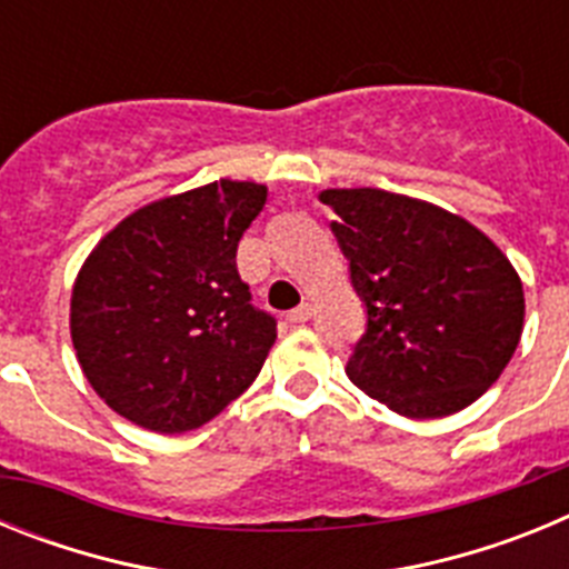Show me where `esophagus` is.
<instances>
[{"mask_svg": "<svg viewBox=\"0 0 569 569\" xmlns=\"http://www.w3.org/2000/svg\"><path fill=\"white\" fill-rule=\"evenodd\" d=\"M310 316H313V308H310L308 301H301L299 308H293V310H290V313H288V319L293 321V325H305V321H308Z\"/></svg>", "mask_w": 569, "mask_h": 569, "instance_id": "obj_1", "label": "esophagus"}]
</instances>
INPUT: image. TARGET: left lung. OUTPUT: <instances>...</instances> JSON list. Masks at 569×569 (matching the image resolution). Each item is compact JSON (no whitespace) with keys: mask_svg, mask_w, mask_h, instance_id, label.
Segmentation results:
<instances>
[{"mask_svg":"<svg viewBox=\"0 0 569 569\" xmlns=\"http://www.w3.org/2000/svg\"><path fill=\"white\" fill-rule=\"evenodd\" d=\"M367 325L347 376L410 419L472 405L512 359L525 290L481 230L410 196L325 190Z\"/></svg>","mask_w":569,"mask_h":569,"instance_id":"obj_1","label":"left lung"}]
</instances>
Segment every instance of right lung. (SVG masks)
I'll return each instance as SVG.
<instances>
[{
	"mask_svg": "<svg viewBox=\"0 0 569 569\" xmlns=\"http://www.w3.org/2000/svg\"><path fill=\"white\" fill-rule=\"evenodd\" d=\"M264 202L268 188L222 179L136 210L88 256L70 336L116 413L184 433L253 385L276 316L250 301L236 248Z\"/></svg>",
	"mask_w": 569,
	"mask_h": 569,
	"instance_id": "add662e5",
	"label": "right lung"
}]
</instances>
